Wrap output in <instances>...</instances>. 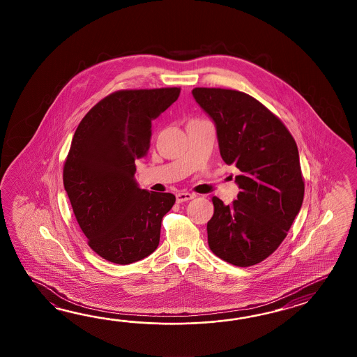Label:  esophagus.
I'll use <instances>...</instances> for the list:
<instances>
[{"mask_svg": "<svg viewBox=\"0 0 357 357\" xmlns=\"http://www.w3.org/2000/svg\"><path fill=\"white\" fill-rule=\"evenodd\" d=\"M194 194H190V192H178L177 195H176V202L177 203H183V202H188V200H191V199H194Z\"/></svg>", "mask_w": 357, "mask_h": 357, "instance_id": "obj_1", "label": "esophagus"}]
</instances>
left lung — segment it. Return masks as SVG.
Masks as SVG:
<instances>
[{
  "label": "left lung",
  "instance_id": "1",
  "mask_svg": "<svg viewBox=\"0 0 357 357\" xmlns=\"http://www.w3.org/2000/svg\"><path fill=\"white\" fill-rule=\"evenodd\" d=\"M213 119L222 160L236 165L241 191L232 204L212 197L208 245L218 258L251 266L278 249L303 205L305 183L296 142L284 123L243 91L195 88Z\"/></svg>",
  "mask_w": 357,
  "mask_h": 357
}]
</instances>
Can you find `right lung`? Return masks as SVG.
I'll return each instance as SVG.
<instances>
[{
  "mask_svg": "<svg viewBox=\"0 0 357 357\" xmlns=\"http://www.w3.org/2000/svg\"><path fill=\"white\" fill-rule=\"evenodd\" d=\"M181 88L122 89L91 107L76 129L63 165V186L91 250L116 264L146 258L160 243L171 192L139 189L135 160L151 146L152 121Z\"/></svg>",
  "mask_w": 357,
  "mask_h": 357,
  "instance_id": "add662e5",
  "label": "right lung"
}]
</instances>
